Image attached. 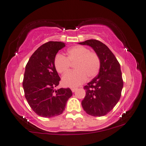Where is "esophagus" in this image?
<instances>
[{
  "instance_id": "1",
  "label": "esophagus",
  "mask_w": 146,
  "mask_h": 146,
  "mask_svg": "<svg viewBox=\"0 0 146 146\" xmlns=\"http://www.w3.org/2000/svg\"><path fill=\"white\" fill-rule=\"evenodd\" d=\"M77 88H71V91H72L73 92H75L76 90H77Z\"/></svg>"
}]
</instances>
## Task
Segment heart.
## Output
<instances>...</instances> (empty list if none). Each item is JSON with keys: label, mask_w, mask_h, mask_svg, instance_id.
<instances>
[{"label": "heart", "mask_w": 146, "mask_h": 146, "mask_svg": "<svg viewBox=\"0 0 146 146\" xmlns=\"http://www.w3.org/2000/svg\"><path fill=\"white\" fill-rule=\"evenodd\" d=\"M66 57L57 54L54 60L56 70L60 74L66 73L71 64L74 69L62 78L63 84L66 86H79L86 81L87 77L92 79L98 74L101 67L100 58L96 52L90 51L83 46L76 45L66 51Z\"/></svg>", "instance_id": "obj_1"}]
</instances>
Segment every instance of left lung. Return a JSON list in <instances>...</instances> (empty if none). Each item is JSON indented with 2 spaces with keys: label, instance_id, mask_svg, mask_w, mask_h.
Segmentation results:
<instances>
[{
  "label": "left lung",
  "instance_id": "obj_1",
  "mask_svg": "<svg viewBox=\"0 0 146 146\" xmlns=\"http://www.w3.org/2000/svg\"><path fill=\"white\" fill-rule=\"evenodd\" d=\"M79 44L92 47L101 62L98 75L84 86L86 96L81 103L82 108L92 116H104L121 98L123 80L120 64L110 48L100 41L90 39Z\"/></svg>",
  "mask_w": 146,
  "mask_h": 146
}]
</instances>
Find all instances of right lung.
Masks as SVG:
<instances>
[{"instance_id":"right-lung-1","label":"right lung","mask_w":146,"mask_h":146,"mask_svg":"<svg viewBox=\"0 0 146 146\" xmlns=\"http://www.w3.org/2000/svg\"><path fill=\"white\" fill-rule=\"evenodd\" d=\"M65 46L57 41L43 44L32 54L25 66L23 80L25 97L33 111L40 117L50 118L62 114L73 94L69 88L54 90L60 77L54 60Z\"/></svg>"}]
</instances>
